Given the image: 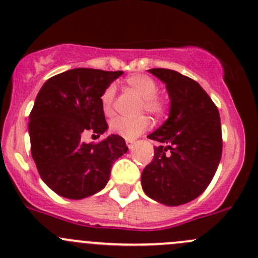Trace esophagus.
Segmentation results:
<instances>
[{"mask_svg": "<svg viewBox=\"0 0 258 258\" xmlns=\"http://www.w3.org/2000/svg\"><path fill=\"white\" fill-rule=\"evenodd\" d=\"M135 141H130V140H127L126 141V145H127V147L130 148V150H132V148H134V146H135Z\"/></svg>", "mask_w": 258, "mask_h": 258, "instance_id": "esophagus-1", "label": "esophagus"}]
</instances>
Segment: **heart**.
I'll return each instance as SVG.
<instances>
[{"label":"heart","mask_w":258,"mask_h":258,"mask_svg":"<svg viewBox=\"0 0 258 258\" xmlns=\"http://www.w3.org/2000/svg\"><path fill=\"white\" fill-rule=\"evenodd\" d=\"M126 85L135 93L142 97V104L141 108L147 111L151 115L156 117H162L165 115L168 110V102L164 97L158 95V84L151 77L145 74H135L126 79ZM115 97V88L112 85L107 86L101 94L100 102L101 108L106 116L112 113V102ZM151 121L147 116H140L136 118H126V117H116L110 121V130L116 135L128 138L137 137L138 135L143 134L146 130L150 128Z\"/></svg>","instance_id":"heart-1"}]
</instances>
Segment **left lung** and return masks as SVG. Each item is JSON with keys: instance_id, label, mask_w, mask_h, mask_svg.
I'll use <instances>...</instances> for the list:
<instances>
[{"instance_id": "left-lung-1", "label": "left lung", "mask_w": 258, "mask_h": 258, "mask_svg": "<svg viewBox=\"0 0 258 258\" xmlns=\"http://www.w3.org/2000/svg\"><path fill=\"white\" fill-rule=\"evenodd\" d=\"M148 72L165 83L170 110L168 120L148 135L158 146L141 183L152 199L177 207L199 197L218 169L222 153L220 115L195 80L170 69Z\"/></svg>"}]
</instances>
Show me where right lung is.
<instances>
[{
  "label": "right lung",
  "mask_w": 258,
  "mask_h": 258,
  "mask_svg": "<svg viewBox=\"0 0 258 258\" xmlns=\"http://www.w3.org/2000/svg\"><path fill=\"white\" fill-rule=\"evenodd\" d=\"M122 72L77 68L42 86L29 113L31 152L42 180L60 197L83 199L101 190L113 162L128 147L118 135L85 143L88 131L107 130L100 97Z\"/></svg>",
  "instance_id": "obj_1"
}]
</instances>
